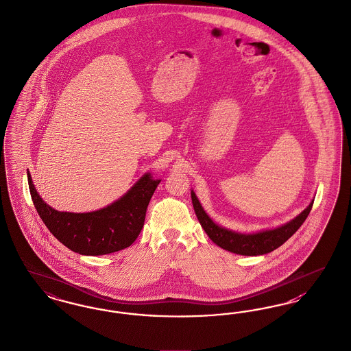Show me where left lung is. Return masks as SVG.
I'll return each mask as SVG.
<instances>
[{
    "instance_id": "obj_1",
    "label": "left lung",
    "mask_w": 351,
    "mask_h": 351,
    "mask_svg": "<svg viewBox=\"0 0 351 351\" xmlns=\"http://www.w3.org/2000/svg\"><path fill=\"white\" fill-rule=\"evenodd\" d=\"M191 196H192V202H193V208H195L198 222L201 223L208 237L217 245H219L226 251L243 254V256H258V254H265L277 250L286 240L291 238L298 231V228L303 225L313 205V201H312L306 210L302 211L291 222L280 226L278 228L263 231L252 235H244V234L234 232L215 225L209 218V215L202 209L193 191Z\"/></svg>"
}]
</instances>
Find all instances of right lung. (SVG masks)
<instances>
[{"mask_svg": "<svg viewBox=\"0 0 351 351\" xmlns=\"http://www.w3.org/2000/svg\"><path fill=\"white\" fill-rule=\"evenodd\" d=\"M28 188L44 225L73 252L100 256L125 250L140 235L150 198L160 180L146 173L112 205L93 213H66L48 206L27 172Z\"/></svg>", "mask_w": 351, "mask_h": 351, "instance_id": "obj_1", "label": "right lung"}]
</instances>
